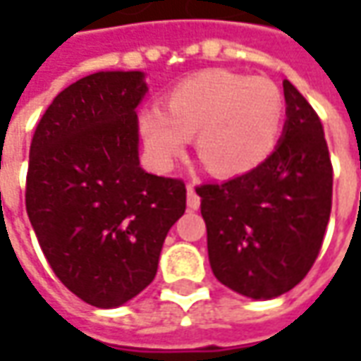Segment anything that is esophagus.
I'll list each match as a JSON object with an SVG mask.
<instances>
[{"label":"esophagus","mask_w":361,"mask_h":361,"mask_svg":"<svg viewBox=\"0 0 361 361\" xmlns=\"http://www.w3.org/2000/svg\"><path fill=\"white\" fill-rule=\"evenodd\" d=\"M199 204H201V199H199V195H197L195 188H193L191 183H188V207L191 209V211H197V209H199Z\"/></svg>","instance_id":"obj_1"}]
</instances>
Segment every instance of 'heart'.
Here are the masks:
<instances>
[{
    "mask_svg": "<svg viewBox=\"0 0 361 361\" xmlns=\"http://www.w3.org/2000/svg\"><path fill=\"white\" fill-rule=\"evenodd\" d=\"M164 108H147L139 131L150 160L172 168L191 135L204 168L232 178L255 170L279 145L284 98L265 77L228 69H207L178 82L164 96Z\"/></svg>",
    "mask_w": 361,
    "mask_h": 361,
    "instance_id": "obj_1",
    "label": "heart"
}]
</instances>
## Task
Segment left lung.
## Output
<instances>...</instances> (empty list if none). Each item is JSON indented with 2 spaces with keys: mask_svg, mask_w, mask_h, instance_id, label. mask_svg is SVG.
<instances>
[{
  "mask_svg": "<svg viewBox=\"0 0 361 361\" xmlns=\"http://www.w3.org/2000/svg\"><path fill=\"white\" fill-rule=\"evenodd\" d=\"M286 123L263 164L195 189L214 276L238 294L271 300L315 263L333 204V164L321 119L290 81Z\"/></svg>",
  "mask_w": 361,
  "mask_h": 361,
  "instance_id": "8db88e82",
  "label": "left lung"
}]
</instances>
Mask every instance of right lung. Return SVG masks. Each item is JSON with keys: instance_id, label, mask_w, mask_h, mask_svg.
I'll return each mask as SVG.
<instances>
[{"instance_id": "1", "label": "right lung", "mask_w": 361, "mask_h": 361, "mask_svg": "<svg viewBox=\"0 0 361 361\" xmlns=\"http://www.w3.org/2000/svg\"><path fill=\"white\" fill-rule=\"evenodd\" d=\"M141 71H98L59 92L36 126L27 212L44 255L77 298L118 307L157 276L185 183L139 164Z\"/></svg>"}]
</instances>
